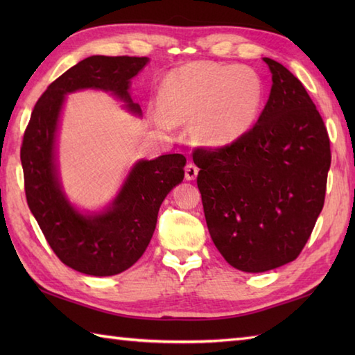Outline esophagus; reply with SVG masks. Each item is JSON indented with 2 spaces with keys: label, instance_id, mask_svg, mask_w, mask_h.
I'll return each instance as SVG.
<instances>
[{
  "label": "esophagus",
  "instance_id": "34e87169",
  "mask_svg": "<svg viewBox=\"0 0 355 355\" xmlns=\"http://www.w3.org/2000/svg\"><path fill=\"white\" fill-rule=\"evenodd\" d=\"M186 172H184V177H186V180H195L197 178V175H198V166L195 164V163H187L186 164V169H184Z\"/></svg>",
  "mask_w": 355,
  "mask_h": 355
}]
</instances>
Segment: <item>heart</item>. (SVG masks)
<instances>
[{
    "mask_svg": "<svg viewBox=\"0 0 355 355\" xmlns=\"http://www.w3.org/2000/svg\"><path fill=\"white\" fill-rule=\"evenodd\" d=\"M162 111L172 122L195 123L209 145H229L254 122L262 103V84L238 65L191 64L173 70L162 85Z\"/></svg>",
    "mask_w": 355,
    "mask_h": 355,
    "instance_id": "b5f03b06",
    "label": "heart"
}]
</instances>
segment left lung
Instances as JSON below:
<instances>
[{"instance_id": "left-lung-1", "label": "left lung", "mask_w": 355, "mask_h": 355, "mask_svg": "<svg viewBox=\"0 0 355 355\" xmlns=\"http://www.w3.org/2000/svg\"><path fill=\"white\" fill-rule=\"evenodd\" d=\"M270 97L258 122L229 145L192 153L214 244L232 267L261 273L302 252L325 202L327 126L291 71L263 58Z\"/></svg>"}]
</instances>
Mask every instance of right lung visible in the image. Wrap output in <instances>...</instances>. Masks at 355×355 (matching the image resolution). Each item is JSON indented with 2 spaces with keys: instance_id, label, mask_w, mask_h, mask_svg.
<instances>
[{
  "instance_id": "right-lung-1",
  "label": "right lung",
  "mask_w": 355,
  "mask_h": 355,
  "mask_svg": "<svg viewBox=\"0 0 355 355\" xmlns=\"http://www.w3.org/2000/svg\"><path fill=\"white\" fill-rule=\"evenodd\" d=\"M148 58L89 56L47 87L30 116L21 145L27 205L61 262L79 273L112 276L130 268L146 250L155 230L158 209L184 177L186 157L166 154L143 160L107 212L84 216L65 200L55 166V135L64 96L82 88L112 92L140 112L128 93L130 80Z\"/></svg>"
}]
</instances>
